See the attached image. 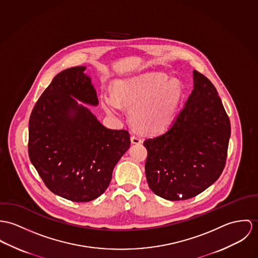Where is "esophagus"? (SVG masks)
<instances>
[{
	"instance_id": "esophagus-1",
	"label": "esophagus",
	"mask_w": 258,
	"mask_h": 258,
	"mask_svg": "<svg viewBox=\"0 0 258 258\" xmlns=\"http://www.w3.org/2000/svg\"><path fill=\"white\" fill-rule=\"evenodd\" d=\"M131 141H132V143H135V144H140V143H143V140L138 136H132Z\"/></svg>"
}]
</instances>
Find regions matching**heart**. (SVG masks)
Segmentation results:
<instances>
[{"label": "heart", "mask_w": 258, "mask_h": 258, "mask_svg": "<svg viewBox=\"0 0 258 258\" xmlns=\"http://www.w3.org/2000/svg\"><path fill=\"white\" fill-rule=\"evenodd\" d=\"M181 98L182 89L176 80L150 75L119 82L115 93L102 95V104L111 115H118L123 105L130 109L131 122L138 131L157 134L170 124Z\"/></svg>", "instance_id": "obj_1"}]
</instances>
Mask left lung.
I'll return each mask as SVG.
<instances>
[{
    "label": "left lung",
    "mask_w": 258,
    "mask_h": 258,
    "mask_svg": "<svg viewBox=\"0 0 258 258\" xmlns=\"http://www.w3.org/2000/svg\"><path fill=\"white\" fill-rule=\"evenodd\" d=\"M194 90L170 127L147 139L149 188L166 200H187L215 183L226 166L230 121L218 91L194 70Z\"/></svg>",
    "instance_id": "obj_1"
}]
</instances>
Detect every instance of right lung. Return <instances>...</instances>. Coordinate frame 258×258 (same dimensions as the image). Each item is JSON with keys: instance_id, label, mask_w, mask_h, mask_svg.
Masks as SVG:
<instances>
[{"instance_id": "add662e5", "label": "right lung", "mask_w": 258, "mask_h": 258, "mask_svg": "<svg viewBox=\"0 0 258 258\" xmlns=\"http://www.w3.org/2000/svg\"><path fill=\"white\" fill-rule=\"evenodd\" d=\"M84 66L63 70L35 103L29 121V156L45 186L73 202H89L110 185L130 148L125 130L105 127L76 99L98 105Z\"/></svg>"}]
</instances>
